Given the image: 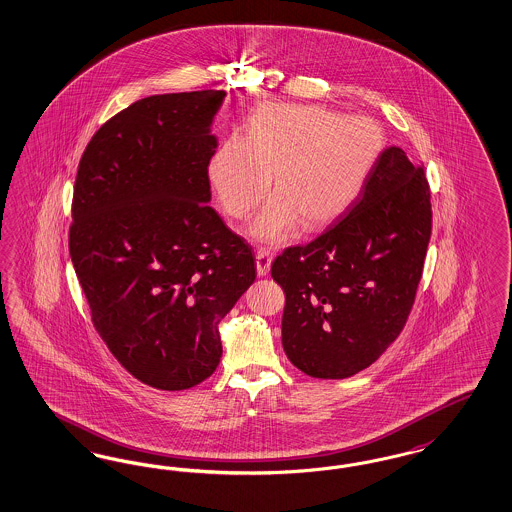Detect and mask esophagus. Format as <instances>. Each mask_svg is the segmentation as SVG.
<instances>
[{"mask_svg": "<svg viewBox=\"0 0 512 512\" xmlns=\"http://www.w3.org/2000/svg\"><path fill=\"white\" fill-rule=\"evenodd\" d=\"M255 259H257V274L266 276L268 270H270V265H272V253L265 247H261V249H257Z\"/></svg>", "mask_w": 512, "mask_h": 512, "instance_id": "34e87169", "label": "esophagus"}]
</instances>
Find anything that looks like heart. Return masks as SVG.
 <instances>
[{
	"label": "heart",
	"instance_id": "heart-1",
	"mask_svg": "<svg viewBox=\"0 0 512 512\" xmlns=\"http://www.w3.org/2000/svg\"><path fill=\"white\" fill-rule=\"evenodd\" d=\"M381 143V129L369 118L314 104H266L255 112L246 137H226L207 171L236 219L263 202L274 178L276 196L249 225V234L282 244L301 221L307 228L329 225L354 202Z\"/></svg>",
	"mask_w": 512,
	"mask_h": 512
}]
</instances>
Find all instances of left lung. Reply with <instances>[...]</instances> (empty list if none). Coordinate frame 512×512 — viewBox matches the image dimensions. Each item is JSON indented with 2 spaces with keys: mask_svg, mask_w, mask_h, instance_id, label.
<instances>
[{
  "mask_svg": "<svg viewBox=\"0 0 512 512\" xmlns=\"http://www.w3.org/2000/svg\"><path fill=\"white\" fill-rule=\"evenodd\" d=\"M432 228L423 167L390 146L345 215L272 263L286 293L282 345L295 368L345 379L369 368L406 326Z\"/></svg>",
  "mask_w": 512,
  "mask_h": 512,
  "instance_id": "1",
  "label": "left lung"
}]
</instances>
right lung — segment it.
Returning a JSON list of instances; mask_svg holds the SVG:
<instances>
[{"instance_id":"obj_1","label":"right lung","mask_w":512,"mask_h":512,"mask_svg":"<svg viewBox=\"0 0 512 512\" xmlns=\"http://www.w3.org/2000/svg\"><path fill=\"white\" fill-rule=\"evenodd\" d=\"M225 91L152 95L127 106L83 152L70 257L106 347L160 390L205 381L219 324L255 282L251 247L209 207L211 123Z\"/></svg>"}]
</instances>
